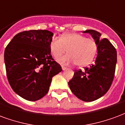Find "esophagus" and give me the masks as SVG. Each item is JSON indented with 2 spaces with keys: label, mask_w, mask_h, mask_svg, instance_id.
I'll return each instance as SVG.
<instances>
[{
  "label": "esophagus",
  "mask_w": 125,
  "mask_h": 125,
  "mask_svg": "<svg viewBox=\"0 0 125 125\" xmlns=\"http://www.w3.org/2000/svg\"><path fill=\"white\" fill-rule=\"evenodd\" d=\"M62 69L63 70V71H65L66 69H67V68L66 67H65V66H62Z\"/></svg>",
  "instance_id": "1"
}]
</instances>
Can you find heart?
<instances>
[{
  "label": "heart",
  "mask_w": 125,
  "mask_h": 125,
  "mask_svg": "<svg viewBox=\"0 0 125 125\" xmlns=\"http://www.w3.org/2000/svg\"><path fill=\"white\" fill-rule=\"evenodd\" d=\"M52 55L59 59L67 51L69 54L62 57V63H76L79 66H86L91 62L98 51V44L93 39L80 33L64 34L60 38H53L49 46Z\"/></svg>",
  "instance_id": "b5f03b06"
}]
</instances>
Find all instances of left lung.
I'll return each mask as SVG.
<instances>
[{
  "label": "left lung",
  "instance_id": "obj_1",
  "mask_svg": "<svg viewBox=\"0 0 125 125\" xmlns=\"http://www.w3.org/2000/svg\"><path fill=\"white\" fill-rule=\"evenodd\" d=\"M91 34L98 44L96 61L83 71H74L69 85L79 99L91 102L103 96L113 83L116 64V51L107 39H101V34L94 30L84 32Z\"/></svg>",
  "mask_w": 125,
  "mask_h": 125
}]
</instances>
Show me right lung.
<instances>
[{"mask_svg":"<svg viewBox=\"0 0 125 125\" xmlns=\"http://www.w3.org/2000/svg\"><path fill=\"white\" fill-rule=\"evenodd\" d=\"M53 33L31 30L14 36L4 51L7 79L12 90L27 101L45 96L52 78L62 70L54 61L49 48Z\"/></svg>","mask_w":125,"mask_h":125,"instance_id":"obj_1","label":"right lung"}]
</instances>
